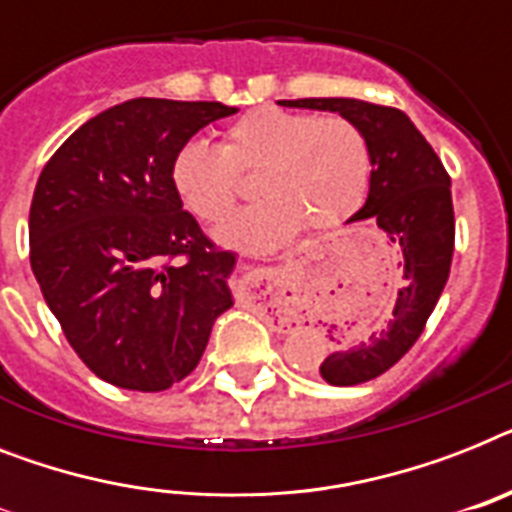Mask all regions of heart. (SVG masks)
<instances>
[{"mask_svg": "<svg viewBox=\"0 0 512 512\" xmlns=\"http://www.w3.org/2000/svg\"><path fill=\"white\" fill-rule=\"evenodd\" d=\"M239 173H257L263 202L228 218L215 236L228 247L273 249L302 226L323 231L350 218L368 189L371 155L342 115L255 107L226 128L218 147L189 141L178 149L170 184L191 215L218 223L239 199Z\"/></svg>", "mask_w": 512, "mask_h": 512, "instance_id": "b5f03b06", "label": "heart"}]
</instances>
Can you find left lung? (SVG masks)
Instances as JSON below:
<instances>
[{
    "label": "left lung",
    "mask_w": 512,
    "mask_h": 512,
    "mask_svg": "<svg viewBox=\"0 0 512 512\" xmlns=\"http://www.w3.org/2000/svg\"><path fill=\"white\" fill-rule=\"evenodd\" d=\"M278 105L339 112L360 128L373 170L368 199L350 220H373L402 255L392 313L321 363L331 386L363 384L413 347L442 297L455 249L450 176L402 110L344 97L281 99Z\"/></svg>",
    "instance_id": "obj_1"
}]
</instances>
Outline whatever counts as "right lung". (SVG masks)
Returning a JSON list of instances; mask_svg holds the SVG:
<instances>
[{"mask_svg":"<svg viewBox=\"0 0 512 512\" xmlns=\"http://www.w3.org/2000/svg\"><path fill=\"white\" fill-rule=\"evenodd\" d=\"M220 102L139 97L99 112L44 165L33 191L31 268L62 334L102 381L162 392L189 376L234 305V252L215 247L170 184Z\"/></svg>","mask_w":512,"mask_h":512,"instance_id":"add662e5","label":"right lung"}]
</instances>
